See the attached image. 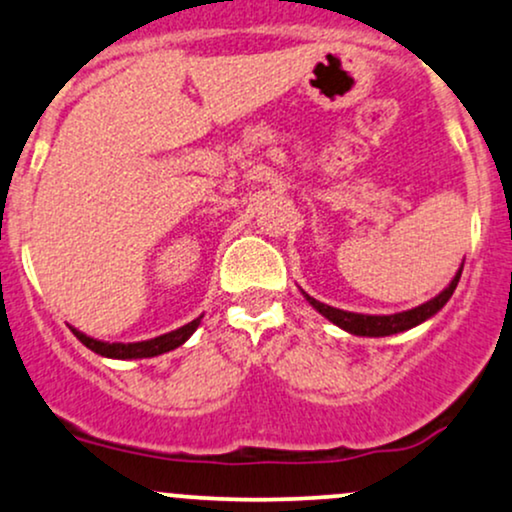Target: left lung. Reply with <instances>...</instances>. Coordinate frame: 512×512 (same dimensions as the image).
Returning a JSON list of instances; mask_svg holds the SVG:
<instances>
[{
	"label": "left lung",
	"instance_id": "8db88e82",
	"mask_svg": "<svg viewBox=\"0 0 512 512\" xmlns=\"http://www.w3.org/2000/svg\"><path fill=\"white\" fill-rule=\"evenodd\" d=\"M460 276H462V267L457 269V274L452 276L450 284L445 286V289L440 291L436 298H431V301L416 305V308H411V310H404V313H395V315L349 313V310H339V308H332V305L315 301V298L308 296L305 291H301V293L305 296V301L313 305L317 313L325 315L327 320L334 322L337 327H342V330H346L349 334H356V337H390V334L407 332V330H411V327L431 320V317L450 301L452 291L457 289V281H460Z\"/></svg>",
	"mask_w": 512,
	"mask_h": 512
}]
</instances>
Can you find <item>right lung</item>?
Listing matches in <instances>:
<instances>
[{
  "label": "right lung",
  "instance_id": "right-lung-1",
  "mask_svg": "<svg viewBox=\"0 0 512 512\" xmlns=\"http://www.w3.org/2000/svg\"><path fill=\"white\" fill-rule=\"evenodd\" d=\"M204 315H199L197 320L187 322V325H182L180 330H173L168 334H161V337L156 339H146V342H134V344H108V342H101V339H93V337H86L84 332L74 330L76 337H79V342L88 346L91 351H96V354H101L105 358H120V361H132V358H151V356H161L166 354V351H173L178 349L180 344H185L187 339L195 334V330L199 327V322H202Z\"/></svg>",
  "mask_w": 512,
  "mask_h": 512
}]
</instances>
